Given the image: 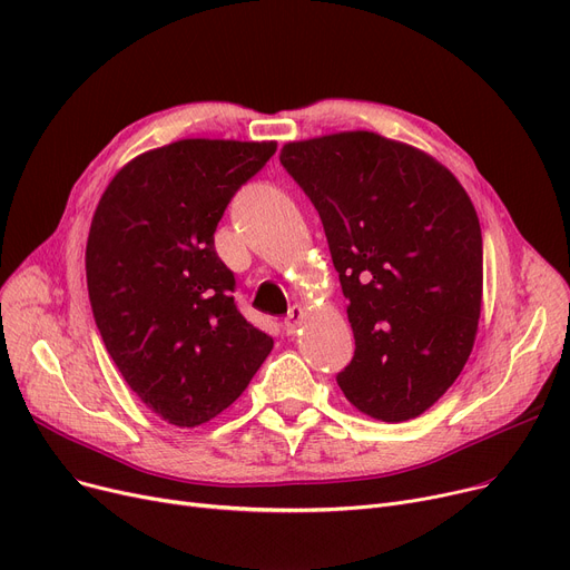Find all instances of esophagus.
I'll return each instance as SVG.
<instances>
[{
  "instance_id": "1",
  "label": "esophagus",
  "mask_w": 570,
  "mask_h": 570,
  "mask_svg": "<svg viewBox=\"0 0 570 570\" xmlns=\"http://www.w3.org/2000/svg\"><path fill=\"white\" fill-rule=\"evenodd\" d=\"M305 316H307V312H305L301 305H293V307L288 309L286 318H284V327H286V333H288V335H295V333H297V327L303 325Z\"/></svg>"
}]
</instances>
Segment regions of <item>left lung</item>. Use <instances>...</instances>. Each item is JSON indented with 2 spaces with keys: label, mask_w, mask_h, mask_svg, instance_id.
Listing matches in <instances>:
<instances>
[{
  "label": "left lung",
  "mask_w": 570,
  "mask_h": 570,
  "mask_svg": "<svg viewBox=\"0 0 570 570\" xmlns=\"http://www.w3.org/2000/svg\"><path fill=\"white\" fill-rule=\"evenodd\" d=\"M314 203L346 297V400L383 423L425 413L455 383L483 305V235L458 177L413 145L340 131L282 147Z\"/></svg>",
  "instance_id": "left-lung-1"
}]
</instances>
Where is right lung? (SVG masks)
<instances>
[{
    "mask_svg": "<svg viewBox=\"0 0 570 570\" xmlns=\"http://www.w3.org/2000/svg\"><path fill=\"white\" fill-rule=\"evenodd\" d=\"M275 149V140H175L119 168L97 205L85 249L95 321L119 374L170 425L213 421L273 351V337L235 307L215 230Z\"/></svg>",
    "mask_w": 570,
    "mask_h": 570,
    "instance_id": "1",
    "label": "right lung"
}]
</instances>
